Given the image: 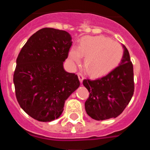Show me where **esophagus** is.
Instances as JSON below:
<instances>
[{
  "mask_svg": "<svg viewBox=\"0 0 150 150\" xmlns=\"http://www.w3.org/2000/svg\"><path fill=\"white\" fill-rule=\"evenodd\" d=\"M78 78H79L80 82L82 83L83 81V79H84V77H83V74L81 73V72H78Z\"/></svg>",
  "mask_w": 150,
  "mask_h": 150,
  "instance_id": "obj_1",
  "label": "esophagus"
}]
</instances>
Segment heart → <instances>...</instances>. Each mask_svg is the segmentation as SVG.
<instances>
[{"instance_id":"heart-1","label":"heart","mask_w":150,"mask_h":150,"mask_svg":"<svg viewBox=\"0 0 150 150\" xmlns=\"http://www.w3.org/2000/svg\"><path fill=\"white\" fill-rule=\"evenodd\" d=\"M85 57L83 67L91 76H101L108 73L120 64L123 48L118 42L104 35L86 36L79 43L78 48L72 47L69 57L73 62Z\"/></svg>"}]
</instances>
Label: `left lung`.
I'll use <instances>...</instances> for the list:
<instances>
[{
	"mask_svg": "<svg viewBox=\"0 0 150 150\" xmlns=\"http://www.w3.org/2000/svg\"><path fill=\"white\" fill-rule=\"evenodd\" d=\"M120 64L110 73L96 80H83L90 93L85 109L91 118L104 120L120 115L131 101L134 92V68L129 52L124 45Z\"/></svg>",
	"mask_w": 150,
	"mask_h": 150,
	"instance_id": "left-lung-1",
	"label": "left lung"
}]
</instances>
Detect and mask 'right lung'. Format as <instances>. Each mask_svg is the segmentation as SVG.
Segmentation results:
<instances>
[{
    "label": "right lung",
    "mask_w": 150,
    "mask_h": 150,
    "mask_svg": "<svg viewBox=\"0 0 150 150\" xmlns=\"http://www.w3.org/2000/svg\"><path fill=\"white\" fill-rule=\"evenodd\" d=\"M72 43L67 32L43 28L28 39L18 55L13 74L16 99L38 121L58 118L65 101L79 87L78 75L63 67Z\"/></svg>",
    "instance_id": "1"
}]
</instances>
